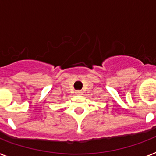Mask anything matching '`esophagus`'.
<instances>
[{"mask_svg": "<svg viewBox=\"0 0 156 156\" xmlns=\"http://www.w3.org/2000/svg\"><path fill=\"white\" fill-rule=\"evenodd\" d=\"M76 93H77V94H78V95H80V94H81L80 91H78V92H76Z\"/></svg>", "mask_w": 156, "mask_h": 156, "instance_id": "34e87169", "label": "esophagus"}]
</instances>
